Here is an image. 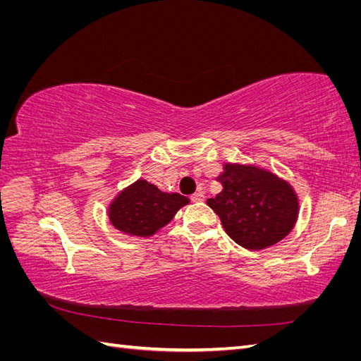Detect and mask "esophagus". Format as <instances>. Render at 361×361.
I'll return each mask as SVG.
<instances>
[{
	"instance_id": "obj_1",
	"label": "esophagus",
	"mask_w": 361,
	"mask_h": 361,
	"mask_svg": "<svg viewBox=\"0 0 361 361\" xmlns=\"http://www.w3.org/2000/svg\"><path fill=\"white\" fill-rule=\"evenodd\" d=\"M191 200L192 202H203L204 200V192L202 190L195 191L192 195H191Z\"/></svg>"
}]
</instances>
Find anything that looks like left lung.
Masks as SVG:
<instances>
[{
	"instance_id": "left-lung-1",
	"label": "left lung",
	"mask_w": 361,
	"mask_h": 361,
	"mask_svg": "<svg viewBox=\"0 0 361 361\" xmlns=\"http://www.w3.org/2000/svg\"><path fill=\"white\" fill-rule=\"evenodd\" d=\"M218 182L223 191L206 203L220 216L227 235L244 248L274 245L297 223V194L274 173L255 166L226 164Z\"/></svg>"
}]
</instances>
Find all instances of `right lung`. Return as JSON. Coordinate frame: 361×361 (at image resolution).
<instances>
[{
    "mask_svg": "<svg viewBox=\"0 0 361 361\" xmlns=\"http://www.w3.org/2000/svg\"><path fill=\"white\" fill-rule=\"evenodd\" d=\"M188 197L162 192L155 185L138 179L120 192L110 204L108 216L117 231L134 236H152L169 224Z\"/></svg>",
    "mask_w": 361,
    "mask_h": 361,
    "instance_id": "right-lung-1",
    "label": "right lung"
}]
</instances>
